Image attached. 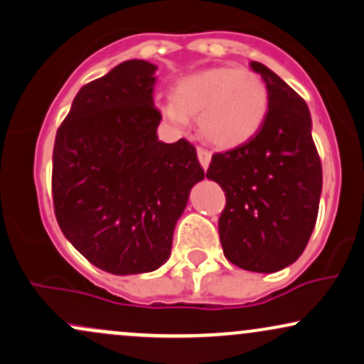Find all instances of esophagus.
Segmentation results:
<instances>
[{
  "label": "esophagus",
  "instance_id": "esophagus-1",
  "mask_svg": "<svg viewBox=\"0 0 364 364\" xmlns=\"http://www.w3.org/2000/svg\"><path fill=\"white\" fill-rule=\"evenodd\" d=\"M198 158H199V164L203 165L204 170H206L209 166V161H211V153H209L206 148L198 146Z\"/></svg>",
  "mask_w": 364,
  "mask_h": 364
}]
</instances>
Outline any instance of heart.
Returning <instances> with one entry per match:
<instances>
[{
  "label": "heart",
  "instance_id": "heart-1",
  "mask_svg": "<svg viewBox=\"0 0 364 364\" xmlns=\"http://www.w3.org/2000/svg\"><path fill=\"white\" fill-rule=\"evenodd\" d=\"M267 107L269 92L259 73L213 66L178 80L172 88V102L161 105V114L177 126L198 115L200 134L209 143L235 148L257 134Z\"/></svg>",
  "mask_w": 364,
  "mask_h": 364
}]
</instances>
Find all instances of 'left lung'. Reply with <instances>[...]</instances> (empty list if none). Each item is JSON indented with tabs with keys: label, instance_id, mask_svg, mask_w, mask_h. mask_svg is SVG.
I'll return each instance as SVG.
<instances>
[{
	"label": "left lung",
	"instance_id": "1",
	"mask_svg": "<svg viewBox=\"0 0 364 364\" xmlns=\"http://www.w3.org/2000/svg\"><path fill=\"white\" fill-rule=\"evenodd\" d=\"M266 121L254 138L215 153L206 177L225 191L218 221L225 257L254 272H276L305 250L318 215L322 164L305 100L264 64Z\"/></svg>",
	"mask_w": 364,
	"mask_h": 364
}]
</instances>
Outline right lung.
<instances>
[{
	"instance_id": "right-lung-1",
	"label": "right lung",
	"mask_w": 364,
	"mask_h": 364,
	"mask_svg": "<svg viewBox=\"0 0 364 364\" xmlns=\"http://www.w3.org/2000/svg\"><path fill=\"white\" fill-rule=\"evenodd\" d=\"M155 71L131 59L81 87L54 141L59 228L110 274L151 272L166 262L192 186L204 178L189 141H158Z\"/></svg>"
}]
</instances>
